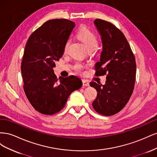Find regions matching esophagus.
Returning <instances> with one entry per match:
<instances>
[{"instance_id": "obj_1", "label": "esophagus", "mask_w": 157, "mask_h": 157, "mask_svg": "<svg viewBox=\"0 0 157 157\" xmlns=\"http://www.w3.org/2000/svg\"><path fill=\"white\" fill-rule=\"evenodd\" d=\"M82 85H83V86H90L89 82L86 80H82Z\"/></svg>"}]
</instances>
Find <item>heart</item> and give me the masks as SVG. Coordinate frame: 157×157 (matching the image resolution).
<instances>
[{
  "instance_id": "obj_1",
  "label": "heart",
  "mask_w": 157,
  "mask_h": 157,
  "mask_svg": "<svg viewBox=\"0 0 157 157\" xmlns=\"http://www.w3.org/2000/svg\"><path fill=\"white\" fill-rule=\"evenodd\" d=\"M77 36L78 39L81 40L84 45L86 46L88 50H93L97 48L98 46V38L96 34L90 30L83 28L80 29L78 33ZM70 44V40H68L66 41L64 46V52H66L68 49V47ZM84 69V66L79 63H77L74 66V69L78 73H82Z\"/></svg>"
}]
</instances>
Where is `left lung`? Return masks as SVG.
I'll list each match as a JSON object with an SVG mask.
<instances>
[{
	"mask_svg": "<svg viewBox=\"0 0 157 157\" xmlns=\"http://www.w3.org/2000/svg\"><path fill=\"white\" fill-rule=\"evenodd\" d=\"M94 24L103 43L100 61L95 65V75H107V77L105 85L90 83L98 92L92 106L100 115L111 116L125 107L134 91L136 59L125 36L115 25L100 19H96Z\"/></svg>",
	"mask_w": 157,
	"mask_h": 157,
	"instance_id": "1",
	"label": "left lung"
}]
</instances>
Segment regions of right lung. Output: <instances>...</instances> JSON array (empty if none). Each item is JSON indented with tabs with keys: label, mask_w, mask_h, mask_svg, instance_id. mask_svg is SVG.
<instances>
[{
	"label": "right lung",
	"mask_w": 157,
	"mask_h": 157,
	"mask_svg": "<svg viewBox=\"0 0 157 157\" xmlns=\"http://www.w3.org/2000/svg\"><path fill=\"white\" fill-rule=\"evenodd\" d=\"M75 26L66 19L47 21L26 43L21 65L23 90L31 105L44 115L59 112L70 94L82 85L76 76L57 78L53 70Z\"/></svg>",
	"instance_id": "right-lung-1"
}]
</instances>
